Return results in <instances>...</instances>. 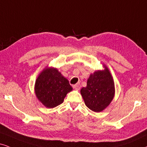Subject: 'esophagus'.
Returning a JSON list of instances; mask_svg holds the SVG:
<instances>
[{
    "label": "esophagus",
    "instance_id": "1",
    "mask_svg": "<svg viewBox=\"0 0 147 147\" xmlns=\"http://www.w3.org/2000/svg\"><path fill=\"white\" fill-rule=\"evenodd\" d=\"M72 87H73V88H75V90H80V88H81V85H80V83H77V84L74 85Z\"/></svg>",
    "mask_w": 147,
    "mask_h": 147
}]
</instances>
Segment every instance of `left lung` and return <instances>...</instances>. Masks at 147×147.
Returning <instances> with one entry per match:
<instances>
[{
	"label": "left lung",
	"mask_w": 147,
	"mask_h": 147,
	"mask_svg": "<svg viewBox=\"0 0 147 147\" xmlns=\"http://www.w3.org/2000/svg\"><path fill=\"white\" fill-rule=\"evenodd\" d=\"M85 105L94 112H100L107 107L115 95V85L110 72L96 71L90 75L87 86L81 90Z\"/></svg>",
	"instance_id": "8db88e82"
}]
</instances>
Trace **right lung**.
<instances>
[{
    "instance_id": "right-lung-1",
    "label": "right lung",
    "mask_w": 147,
    "mask_h": 147,
    "mask_svg": "<svg viewBox=\"0 0 147 147\" xmlns=\"http://www.w3.org/2000/svg\"><path fill=\"white\" fill-rule=\"evenodd\" d=\"M72 90L68 80L55 68L44 69L35 83L36 97L47 108L61 105L66 94Z\"/></svg>"
}]
</instances>
